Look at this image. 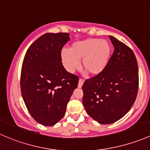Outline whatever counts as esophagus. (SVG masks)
<instances>
[{
	"instance_id": "34e87169",
	"label": "esophagus",
	"mask_w": 150,
	"mask_h": 150,
	"mask_svg": "<svg viewBox=\"0 0 150 150\" xmlns=\"http://www.w3.org/2000/svg\"><path fill=\"white\" fill-rule=\"evenodd\" d=\"M83 84H84V80L82 79H79V84H78V87L79 88H81Z\"/></svg>"
}]
</instances>
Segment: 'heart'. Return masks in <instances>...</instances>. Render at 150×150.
<instances>
[{
    "label": "heart",
    "mask_w": 150,
    "mask_h": 150,
    "mask_svg": "<svg viewBox=\"0 0 150 150\" xmlns=\"http://www.w3.org/2000/svg\"><path fill=\"white\" fill-rule=\"evenodd\" d=\"M112 53V47L106 40L89 38L75 42L69 50L63 49L61 58L69 72L73 73L79 67L89 76L95 77L105 71L108 66Z\"/></svg>",
    "instance_id": "heart-1"
}]
</instances>
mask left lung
I'll return each mask as SVG.
<instances>
[{
    "label": "left lung",
    "instance_id": "left-lung-1",
    "mask_svg": "<svg viewBox=\"0 0 150 150\" xmlns=\"http://www.w3.org/2000/svg\"><path fill=\"white\" fill-rule=\"evenodd\" d=\"M114 52L105 71L86 79L82 86V103L88 115L100 124H110L123 118L137 98L139 71L134 52L109 36Z\"/></svg>",
    "mask_w": 150,
    "mask_h": 150
}]
</instances>
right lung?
Returning a JSON list of instances; mask_svg holds the SVG:
<instances>
[{
  "label": "right lung",
  "instance_id": "obj_1",
  "mask_svg": "<svg viewBox=\"0 0 150 150\" xmlns=\"http://www.w3.org/2000/svg\"><path fill=\"white\" fill-rule=\"evenodd\" d=\"M69 33H46L30 45L23 61L21 91L29 113L37 122L54 126L62 119L78 86L79 78L62 64L61 52Z\"/></svg>",
  "mask_w": 150,
  "mask_h": 150
}]
</instances>
